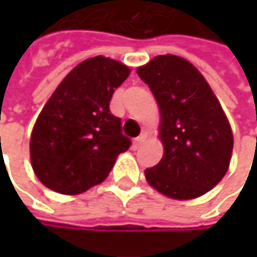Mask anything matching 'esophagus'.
<instances>
[{
  "label": "esophagus",
  "mask_w": 257,
  "mask_h": 257,
  "mask_svg": "<svg viewBox=\"0 0 257 257\" xmlns=\"http://www.w3.org/2000/svg\"><path fill=\"white\" fill-rule=\"evenodd\" d=\"M144 140H146V134H141L140 137H137V138L134 140V146H132V147H134V149H138V147L144 143Z\"/></svg>",
  "instance_id": "1"
}]
</instances>
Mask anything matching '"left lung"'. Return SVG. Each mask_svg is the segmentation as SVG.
Returning <instances> with one entry per match:
<instances>
[{"instance_id": "left-lung-1", "label": "left lung", "mask_w": 257, "mask_h": 257, "mask_svg": "<svg viewBox=\"0 0 257 257\" xmlns=\"http://www.w3.org/2000/svg\"><path fill=\"white\" fill-rule=\"evenodd\" d=\"M161 108V162L144 171L161 193L193 199L226 174L233 137L220 102L202 74L186 59L162 55L137 70Z\"/></svg>"}]
</instances>
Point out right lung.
<instances>
[{
	"label": "right lung",
	"instance_id": "1",
	"mask_svg": "<svg viewBox=\"0 0 257 257\" xmlns=\"http://www.w3.org/2000/svg\"><path fill=\"white\" fill-rule=\"evenodd\" d=\"M129 68L104 56L83 61L61 81L41 110L29 150L35 176L49 189L77 195L107 179L131 140L110 113L114 89Z\"/></svg>",
	"mask_w": 257,
	"mask_h": 257
}]
</instances>
